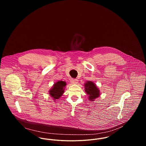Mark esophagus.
Listing matches in <instances>:
<instances>
[{"mask_svg":"<svg viewBox=\"0 0 146 146\" xmlns=\"http://www.w3.org/2000/svg\"><path fill=\"white\" fill-rule=\"evenodd\" d=\"M71 83L73 84H77L78 83V79H71Z\"/></svg>","mask_w":146,"mask_h":146,"instance_id":"1","label":"esophagus"}]
</instances>
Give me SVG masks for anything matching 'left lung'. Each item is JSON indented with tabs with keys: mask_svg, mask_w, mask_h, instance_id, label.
I'll use <instances>...</instances> for the list:
<instances>
[{
	"mask_svg": "<svg viewBox=\"0 0 146 146\" xmlns=\"http://www.w3.org/2000/svg\"><path fill=\"white\" fill-rule=\"evenodd\" d=\"M84 89L87 95L88 99L91 102L95 101V100L100 96L101 92L96 84L92 81H86L84 83Z\"/></svg>",
	"mask_w": 146,
	"mask_h": 146,
	"instance_id": "obj_1",
	"label": "left lung"
}]
</instances>
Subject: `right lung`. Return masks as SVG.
Masks as SVG:
<instances>
[{
	"label": "right lung",
	"instance_id": "right-lung-1",
	"mask_svg": "<svg viewBox=\"0 0 146 146\" xmlns=\"http://www.w3.org/2000/svg\"><path fill=\"white\" fill-rule=\"evenodd\" d=\"M67 83L64 81H58L54 84L51 88L49 91V94L52 100L55 102L56 100L59 99L62 96Z\"/></svg>",
	"mask_w": 146,
	"mask_h": 146
}]
</instances>
